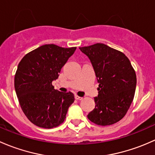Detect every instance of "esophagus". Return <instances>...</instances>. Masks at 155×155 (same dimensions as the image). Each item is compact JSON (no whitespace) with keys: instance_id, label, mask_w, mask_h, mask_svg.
<instances>
[{"instance_id":"esophagus-1","label":"esophagus","mask_w":155,"mask_h":155,"mask_svg":"<svg viewBox=\"0 0 155 155\" xmlns=\"http://www.w3.org/2000/svg\"><path fill=\"white\" fill-rule=\"evenodd\" d=\"M74 98H75V99H76V100H81V99H83L82 97L78 96V95H74Z\"/></svg>"}]
</instances>
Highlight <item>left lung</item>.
Listing matches in <instances>:
<instances>
[{
  "label": "left lung",
  "mask_w": 155,
  "mask_h": 155,
  "mask_svg": "<svg viewBox=\"0 0 155 155\" xmlns=\"http://www.w3.org/2000/svg\"><path fill=\"white\" fill-rule=\"evenodd\" d=\"M79 48L90 60L99 84L95 107L87 117L98 125L116 123L125 116L133 101L137 86L134 69L122 52L104 44Z\"/></svg>",
  "instance_id": "left-lung-1"
}]
</instances>
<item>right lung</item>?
<instances>
[{
  "mask_svg": "<svg viewBox=\"0 0 155 155\" xmlns=\"http://www.w3.org/2000/svg\"><path fill=\"white\" fill-rule=\"evenodd\" d=\"M76 47L45 45L27 54L19 63L15 75V89L22 110L38 127L52 128L64 122L72 92L54 89L52 81L74 53Z\"/></svg>",
  "mask_w": 155,
  "mask_h": 155,
  "instance_id": "right-lung-1",
  "label": "right lung"
}]
</instances>
